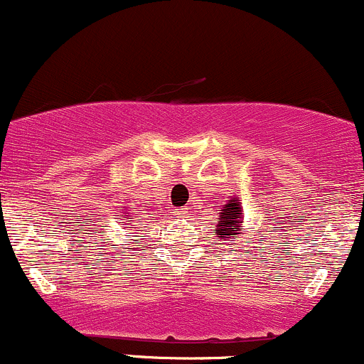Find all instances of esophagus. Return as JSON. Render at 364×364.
I'll list each match as a JSON object with an SVG mask.
<instances>
[{"mask_svg": "<svg viewBox=\"0 0 364 364\" xmlns=\"http://www.w3.org/2000/svg\"><path fill=\"white\" fill-rule=\"evenodd\" d=\"M173 214H174V215H178V217H181V215H185V214H186V210H185V208H174Z\"/></svg>", "mask_w": 364, "mask_h": 364, "instance_id": "1", "label": "esophagus"}]
</instances>
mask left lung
Returning a JSON list of instances; mask_svg holds the SVG:
<instances>
[{"label":"left lung","instance_id":"left-lung-1","mask_svg":"<svg viewBox=\"0 0 364 364\" xmlns=\"http://www.w3.org/2000/svg\"><path fill=\"white\" fill-rule=\"evenodd\" d=\"M240 214L241 207L237 200H229V203H225L223 207L219 217V225H217V237H229L231 241H235L232 237L240 235L241 225H240Z\"/></svg>","mask_w":364,"mask_h":364}]
</instances>
